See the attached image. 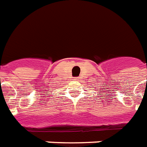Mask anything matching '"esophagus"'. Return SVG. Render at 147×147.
Wrapping results in <instances>:
<instances>
[{
  "label": "esophagus",
  "instance_id": "esophagus-1",
  "mask_svg": "<svg viewBox=\"0 0 147 147\" xmlns=\"http://www.w3.org/2000/svg\"><path fill=\"white\" fill-rule=\"evenodd\" d=\"M74 80H75V81H78V78H75L74 79Z\"/></svg>",
  "mask_w": 147,
  "mask_h": 147
}]
</instances>
